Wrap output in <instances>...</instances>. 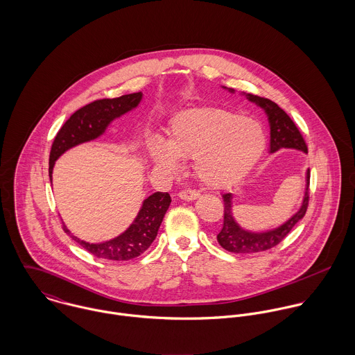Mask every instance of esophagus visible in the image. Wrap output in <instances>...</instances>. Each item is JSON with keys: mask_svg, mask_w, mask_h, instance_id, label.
Masks as SVG:
<instances>
[{"mask_svg": "<svg viewBox=\"0 0 355 355\" xmlns=\"http://www.w3.org/2000/svg\"><path fill=\"white\" fill-rule=\"evenodd\" d=\"M198 197H200V194L196 190H183L179 193V198L184 200V201H196Z\"/></svg>", "mask_w": 355, "mask_h": 355, "instance_id": "esophagus-1", "label": "esophagus"}]
</instances>
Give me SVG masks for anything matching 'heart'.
Returning a JSON list of instances; mask_svg holds the SVG:
<instances>
[{
  "label": "heart",
  "instance_id": "heart-1",
  "mask_svg": "<svg viewBox=\"0 0 355 355\" xmlns=\"http://www.w3.org/2000/svg\"><path fill=\"white\" fill-rule=\"evenodd\" d=\"M265 145V131L254 119L221 107H202L178 114L166 142L154 137L148 153L154 165L172 172L180 168V158H194L200 180L220 189L245 176Z\"/></svg>",
  "mask_w": 355,
  "mask_h": 355
}]
</instances>
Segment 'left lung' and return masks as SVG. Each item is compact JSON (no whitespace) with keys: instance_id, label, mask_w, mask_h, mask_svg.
<instances>
[{"instance_id":"1","label":"left lung","mask_w":355,"mask_h":355,"mask_svg":"<svg viewBox=\"0 0 355 355\" xmlns=\"http://www.w3.org/2000/svg\"><path fill=\"white\" fill-rule=\"evenodd\" d=\"M223 89L228 90L230 93H235L234 89H227L223 86ZM242 96H246V98L250 102L263 109L269 130H270V141H269V153H276L280 149H295L301 152L307 153V148L304 144V138L294 124V121L290 119V116L273 101L268 98H262L253 94L242 93ZM304 198L300 209L283 224H280L276 228L266 230V231H250L243 228L234 217V194L232 193H224L223 201H224V224L221 231L217 234V242L223 249L227 252L235 254H250L265 252L276 245H279L288 232L304 218L307 203H309V182H310V169H306V179H304Z\"/></svg>"}]
</instances>
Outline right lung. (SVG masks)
<instances>
[{
	"label": "right lung",
	"mask_w": 355,
	"mask_h": 355,
	"mask_svg": "<svg viewBox=\"0 0 355 355\" xmlns=\"http://www.w3.org/2000/svg\"><path fill=\"white\" fill-rule=\"evenodd\" d=\"M142 97L144 94L139 92L119 98L98 100L76 110L60 128L51 145L49 157L51 180L54 164L60 155L80 144L100 138L113 120L135 109L142 101ZM169 205L171 197L168 193H154L142 202L137 217L124 232L101 243H90L79 239L71 234L65 224L64 231L83 249L98 258L128 261L139 257L150 248Z\"/></svg>",
	"instance_id": "obj_1"
}]
</instances>
